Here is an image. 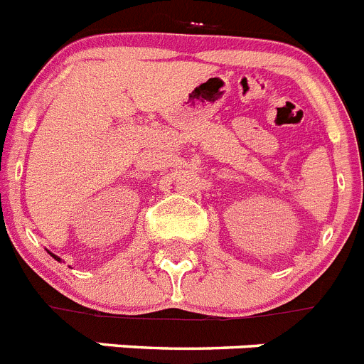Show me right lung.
Segmentation results:
<instances>
[{"instance_id": "obj_1", "label": "right lung", "mask_w": 364, "mask_h": 364, "mask_svg": "<svg viewBox=\"0 0 364 364\" xmlns=\"http://www.w3.org/2000/svg\"><path fill=\"white\" fill-rule=\"evenodd\" d=\"M50 255H53V253H50ZM54 257V259H56V260H60V259H58V257L56 255H53Z\"/></svg>"}]
</instances>
